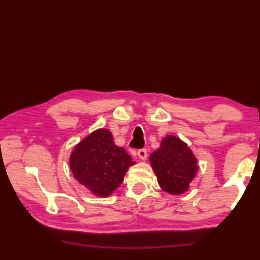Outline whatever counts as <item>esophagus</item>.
Wrapping results in <instances>:
<instances>
[{"mask_svg":"<svg viewBox=\"0 0 260 260\" xmlns=\"http://www.w3.org/2000/svg\"><path fill=\"white\" fill-rule=\"evenodd\" d=\"M138 156H139L140 159L146 160L147 157H148V152H147L146 149H140V150H138Z\"/></svg>","mask_w":260,"mask_h":260,"instance_id":"esophagus-1","label":"esophagus"}]
</instances>
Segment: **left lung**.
<instances>
[{
    "label": "left lung",
    "mask_w": 260,
    "mask_h": 260,
    "mask_svg": "<svg viewBox=\"0 0 260 260\" xmlns=\"http://www.w3.org/2000/svg\"><path fill=\"white\" fill-rule=\"evenodd\" d=\"M150 162L162 190L179 195L187 191L199 170L197 160L186 143L169 135L150 155Z\"/></svg>",
    "instance_id": "8db88e82"
}]
</instances>
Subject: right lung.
I'll return each mask as SVG.
<instances>
[{"label":"right lung","instance_id":"right-lung-1","mask_svg":"<svg viewBox=\"0 0 260 260\" xmlns=\"http://www.w3.org/2000/svg\"><path fill=\"white\" fill-rule=\"evenodd\" d=\"M134 164L125 149L114 144L110 131L103 128L83 139L70 158L74 178L100 197L111 195Z\"/></svg>","mask_w":260,"mask_h":260}]
</instances>
